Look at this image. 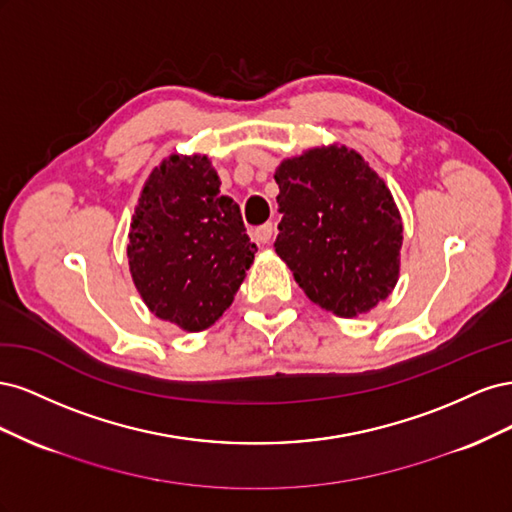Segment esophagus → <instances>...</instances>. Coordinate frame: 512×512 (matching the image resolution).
<instances>
[{"mask_svg": "<svg viewBox=\"0 0 512 512\" xmlns=\"http://www.w3.org/2000/svg\"><path fill=\"white\" fill-rule=\"evenodd\" d=\"M273 224L269 222V224H262V226H258V228H254L252 230V237H254V241L256 243H262V245H265V243H269L271 241V237H273Z\"/></svg>", "mask_w": 512, "mask_h": 512, "instance_id": "1", "label": "esophagus"}]
</instances>
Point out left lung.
<instances>
[{"mask_svg":"<svg viewBox=\"0 0 512 512\" xmlns=\"http://www.w3.org/2000/svg\"><path fill=\"white\" fill-rule=\"evenodd\" d=\"M275 183L282 222L273 245L307 297L342 318L389 297L404 228L389 188L359 153L312 149L282 162Z\"/></svg>","mask_w":512,"mask_h":512,"instance_id":"left-lung-1","label":"left lung"}]
</instances>
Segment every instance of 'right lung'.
<instances>
[{
  "instance_id": "1",
  "label": "right lung",
  "mask_w": 512,
  "mask_h": 512,
  "mask_svg": "<svg viewBox=\"0 0 512 512\" xmlns=\"http://www.w3.org/2000/svg\"><path fill=\"white\" fill-rule=\"evenodd\" d=\"M220 185L207 156H170L149 175L132 218V280L153 314L185 331L226 312L256 254Z\"/></svg>"
}]
</instances>
